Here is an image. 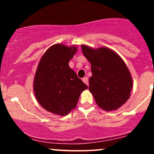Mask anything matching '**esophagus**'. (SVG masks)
<instances>
[{
    "instance_id": "esophagus-1",
    "label": "esophagus",
    "mask_w": 154,
    "mask_h": 154,
    "mask_svg": "<svg viewBox=\"0 0 154 154\" xmlns=\"http://www.w3.org/2000/svg\"><path fill=\"white\" fill-rule=\"evenodd\" d=\"M82 81H83V82L85 84H86L87 85H89V79H88V77H84V78H82Z\"/></svg>"
}]
</instances>
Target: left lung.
Returning <instances> with one entry per match:
<instances>
[{
    "label": "left lung",
    "mask_w": 154,
    "mask_h": 154,
    "mask_svg": "<svg viewBox=\"0 0 154 154\" xmlns=\"http://www.w3.org/2000/svg\"><path fill=\"white\" fill-rule=\"evenodd\" d=\"M82 53L91 64L89 91L96 103L106 111L119 109L130 96L133 79L123 60L108 48L82 45Z\"/></svg>",
    "instance_id": "8db88e82"
}]
</instances>
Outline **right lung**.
Here are the masks:
<instances>
[{"mask_svg":"<svg viewBox=\"0 0 154 154\" xmlns=\"http://www.w3.org/2000/svg\"><path fill=\"white\" fill-rule=\"evenodd\" d=\"M76 51L75 46L54 45L45 52L37 68L33 84L35 97L51 113L69 114L75 108L82 92L88 89L69 65Z\"/></svg>","mask_w":154,"mask_h":154,"instance_id":"right-lung-1","label":"right lung"}]
</instances>
